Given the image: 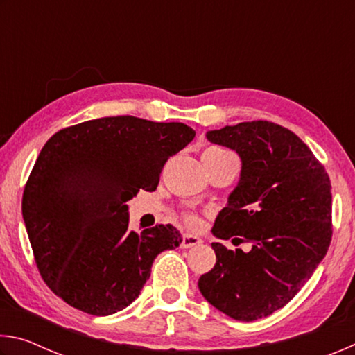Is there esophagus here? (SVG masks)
Masks as SVG:
<instances>
[{
  "label": "esophagus",
  "instance_id": "1",
  "mask_svg": "<svg viewBox=\"0 0 355 355\" xmlns=\"http://www.w3.org/2000/svg\"><path fill=\"white\" fill-rule=\"evenodd\" d=\"M202 244V239L196 235H189V233H186L183 235V241H182V248L183 249H189V248H196V245Z\"/></svg>",
  "mask_w": 355,
  "mask_h": 355
}]
</instances>
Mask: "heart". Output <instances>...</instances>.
<instances>
[{
    "label": "heart",
    "mask_w": 355,
    "mask_h": 355,
    "mask_svg": "<svg viewBox=\"0 0 355 355\" xmlns=\"http://www.w3.org/2000/svg\"><path fill=\"white\" fill-rule=\"evenodd\" d=\"M186 222H188V225H191V227L199 225V219H197L196 216H188V218H186Z\"/></svg>",
    "instance_id": "heart-1"
}]
</instances>
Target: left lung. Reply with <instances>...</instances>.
Here are the masks:
<instances>
[{
	"label": "left lung",
	"mask_w": 355,
	"mask_h": 355,
	"mask_svg": "<svg viewBox=\"0 0 355 355\" xmlns=\"http://www.w3.org/2000/svg\"><path fill=\"white\" fill-rule=\"evenodd\" d=\"M207 137L235 150L243 164L213 235L243 236L252 249L213 243L216 264L199 279V290L227 316L255 321L285 307L326 257L332 186L307 144L277 123L241 122L208 131Z\"/></svg>",
	"instance_id": "left-lung-1"
}]
</instances>
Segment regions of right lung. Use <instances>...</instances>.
Instances as JSON below:
<instances>
[{
  "instance_id": "obj_1",
  "label": "right lung",
  "mask_w": 355,
  "mask_h": 355,
  "mask_svg": "<svg viewBox=\"0 0 355 355\" xmlns=\"http://www.w3.org/2000/svg\"><path fill=\"white\" fill-rule=\"evenodd\" d=\"M180 122L133 116L87 120L46 141L23 191L21 213L48 288L71 307L107 316L133 302L156 255L182 235L158 224L128 230L127 202L155 191L172 155L194 139Z\"/></svg>"
}]
</instances>
